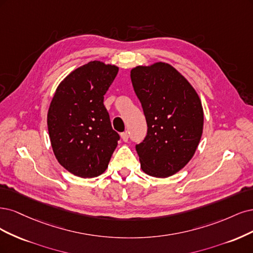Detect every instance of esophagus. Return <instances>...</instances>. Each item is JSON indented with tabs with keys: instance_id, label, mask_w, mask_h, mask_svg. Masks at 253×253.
I'll return each instance as SVG.
<instances>
[{
	"instance_id": "esophagus-1",
	"label": "esophagus",
	"mask_w": 253,
	"mask_h": 253,
	"mask_svg": "<svg viewBox=\"0 0 253 253\" xmlns=\"http://www.w3.org/2000/svg\"><path fill=\"white\" fill-rule=\"evenodd\" d=\"M121 137H122V140H123L124 142H127L128 138H129V134H128L127 131H125L123 133H121Z\"/></svg>"
}]
</instances>
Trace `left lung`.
<instances>
[{"instance_id":"left-lung-1","label":"left lung","mask_w":253,"mask_h":253,"mask_svg":"<svg viewBox=\"0 0 253 253\" xmlns=\"http://www.w3.org/2000/svg\"><path fill=\"white\" fill-rule=\"evenodd\" d=\"M142 104L147 134L135 150L144 172L167 177L188 163L200 143L204 113L198 93L166 63L137 66L130 73Z\"/></svg>"}]
</instances>
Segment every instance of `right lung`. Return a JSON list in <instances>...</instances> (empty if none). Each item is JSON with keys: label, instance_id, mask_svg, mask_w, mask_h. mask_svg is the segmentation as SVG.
<instances>
[{"label": "right lung", "instance_id": "add662e5", "mask_svg": "<svg viewBox=\"0 0 253 253\" xmlns=\"http://www.w3.org/2000/svg\"><path fill=\"white\" fill-rule=\"evenodd\" d=\"M118 71L115 65L89 62L64 79L50 103L47 124L54 156L77 176L102 174L118 146L120 135L103 103Z\"/></svg>", "mask_w": 253, "mask_h": 253}]
</instances>
